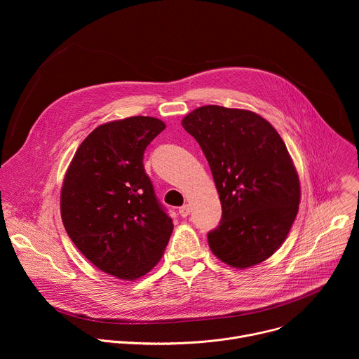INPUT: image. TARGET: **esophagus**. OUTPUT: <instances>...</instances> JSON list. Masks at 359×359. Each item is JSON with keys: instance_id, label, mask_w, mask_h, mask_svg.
Here are the masks:
<instances>
[{"instance_id": "34e87169", "label": "esophagus", "mask_w": 359, "mask_h": 359, "mask_svg": "<svg viewBox=\"0 0 359 359\" xmlns=\"http://www.w3.org/2000/svg\"><path fill=\"white\" fill-rule=\"evenodd\" d=\"M190 213H191L190 204H183V206L179 209V215H180L182 217H187Z\"/></svg>"}]
</instances>
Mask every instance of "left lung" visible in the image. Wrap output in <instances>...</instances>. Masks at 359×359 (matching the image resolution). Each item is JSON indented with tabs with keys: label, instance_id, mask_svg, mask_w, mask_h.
Here are the masks:
<instances>
[{
	"label": "left lung",
	"instance_id": "1",
	"mask_svg": "<svg viewBox=\"0 0 359 359\" xmlns=\"http://www.w3.org/2000/svg\"><path fill=\"white\" fill-rule=\"evenodd\" d=\"M206 156L222 203L209 245L223 263L247 269L285 240L299 204V180L277 130L260 115L217 105L182 121Z\"/></svg>",
	"mask_w": 359,
	"mask_h": 359
}]
</instances>
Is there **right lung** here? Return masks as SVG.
<instances>
[{"mask_svg":"<svg viewBox=\"0 0 359 359\" xmlns=\"http://www.w3.org/2000/svg\"><path fill=\"white\" fill-rule=\"evenodd\" d=\"M165 128L150 116L97 126L64 179L61 216L69 238L93 266L122 280L155 267L173 231L143 166L147 144Z\"/></svg>","mask_w":359,"mask_h":359,"instance_id":"add662e5","label":"right lung"}]
</instances>
